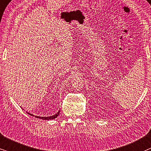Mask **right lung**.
I'll return each instance as SVG.
<instances>
[{
    "instance_id": "right-lung-1",
    "label": "right lung",
    "mask_w": 151,
    "mask_h": 151,
    "mask_svg": "<svg viewBox=\"0 0 151 151\" xmlns=\"http://www.w3.org/2000/svg\"><path fill=\"white\" fill-rule=\"evenodd\" d=\"M28 113V112H27ZM28 114H30V116H34V115L33 114H30V113H28ZM59 114H60V110L58 111V112H57V113L56 114H54V115H53V116H47V117H41V116H35L36 118H40V119H42V120H51V119H54V118H56L57 116H58V115H59Z\"/></svg>"
}]
</instances>
